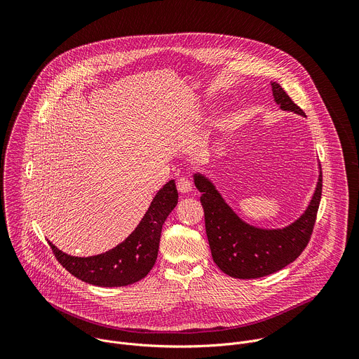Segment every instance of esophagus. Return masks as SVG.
I'll list each match as a JSON object with an SVG mask.
<instances>
[{
	"label": "esophagus",
	"mask_w": 359,
	"mask_h": 359,
	"mask_svg": "<svg viewBox=\"0 0 359 359\" xmlns=\"http://www.w3.org/2000/svg\"><path fill=\"white\" fill-rule=\"evenodd\" d=\"M176 186H177V190H179L180 193H183V194L190 193V191H191V189H193L191 182H190L187 177H182V179H179V180H177V183H176Z\"/></svg>",
	"instance_id": "34e87169"
}]
</instances>
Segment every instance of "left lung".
I'll list each match as a JSON object with an SVG mask.
<instances>
[{
  "instance_id": "obj_1",
  "label": "left lung",
  "mask_w": 359,
  "mask_h": 359,
  "mask_svg": "<svg viewBox=\"0 0 359 359\" xmlns=\"http://www.w3.org/2000/svg\"><path fill=\"white\" fill-rule=\"evenodd\" d=\"M271 86L274 100L283 111L305 116L281 85L273 82ZM194 184L201 193L200 201L212 257L217 267L230 277L250 280L273 274L292 263L311 238L323 193L321 172L304 215L290 226L273 230L243 222L206 176L194 173Z\"/></svg>"
}]
</instances>
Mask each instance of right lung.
<instances>
[{"mask_svg": "<svg viewBox=\"0 0 359 359\" xmlns=\"http://www.w3.org/2000/svg\"><path fill=\"white\" fill-rule=\"evenodd\" d=\"M175 180L168 182L151 200L150 206L129 237L115 248L90 257H75L62 252L53 243L57 260L74 277L97 287H123L147 276L155 266L163 223L177 204Z\"/></svg>", "mask_w": 359, "mask_h": 359, "instance_id": "right-lung-1", "label": "right lung"}]
</instances>
